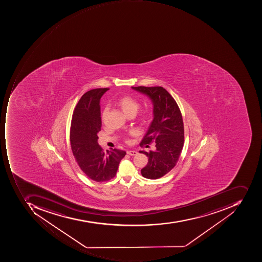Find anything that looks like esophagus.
I'll use <instances>...</instances> for the list:
<instances>
[{
	"instance_id": "1",
	"label": "esophagus",
	"mask_w": 262,
	"mask_h": 262,
	"mask_svg": "<svg viewBox=\"0 0 262 262\" xmlns=\"http://www.w3.org/2000/svg\"><path fill=\"white\" fill-rule=\"evenodd\" d=\"M127 154H128V155L135 156V155H137L138 152H137V151H135V150H127Z\"/></svg>"
}]
</instances>
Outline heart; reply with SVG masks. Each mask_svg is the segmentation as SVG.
Instances as JSON below:
<instances>
[{
    "label": "heart",
    "mask_w": 262,
    "mask_h": 262,
    "mask_svg": "<svg viewBox=\"0 0 262 262\" xmlns=\"http://www.w3.org/2000/svg\"><path fill=\"white\" fill-rule=\"evenodd\" d=\"M117 106L120 107L121 108L122 111L123 112L126 116L128 115L135 114L137 113L138 110H139V101L137 100H135V98H130V97H123L120 98V99L117 100ZM107 113H108V108H105L102 113V120H104L105 116H106ZM149 118V114L146 112L142 113V121H146Z\"/></svg>",
    "instance_id": "1"
}]
</instances>
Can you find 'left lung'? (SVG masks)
<instances>
[{"mask_svg": "<svg viewBox=\"0 0 262 262\" xmlns=\"http://www.w3.org/2000/svg\"><path fill=\"white\" fill-rule=\"evenodd\" d=\"M132 89L145 94L152 101L154 119L141 145L155 142L156 150L139 151L148 157L141 170L145 178L157 180L174 168L184 142L183 117L177 101L161 86H136Z\"/></svg>", "mask_w": 262, "mask_h": 262, "instance_id": "1", "label": "left lung"}]
</instances>
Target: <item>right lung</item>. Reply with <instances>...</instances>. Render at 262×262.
<instances>
[{
	"label": "right lung",
	"instance_id": "add662e5",
	"mask_svg": "<svg viewBox=\"0 0 262 262\" xmlns=\"http://www.w3.org/2000/svg\"><path fill=\"white\" fill-rule=\"evenodd\" d=\"M108 88L91 90L82 95L75 107L71 124L70 142L81 170L96 182L108 181L117 174L126 152L103 150L98 142L101 129L100 99Z\"/></svg>",
	"mask_w": 262,
	"mask_h": 262
}]
</instances>
